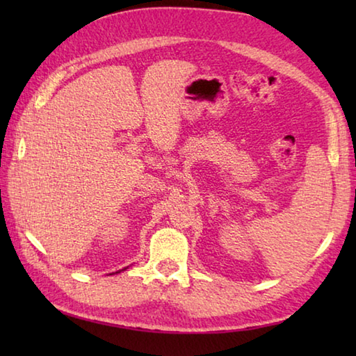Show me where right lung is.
<instances>
[{
	"mask_svg": "<svg viewBox=\"0 0 356 356\" xmlns=\"http://www.w3.org/2000/svg\"><path fill=\"white\" fill-rule=\"evenodd\" d=\"M116 273H119V272H116Z\"/></svg>",
	"mask_w": 356,
	"mask_h": 356,
	"instance_id": "obj_1",
	"label": "right lung"
}]
</instances>
